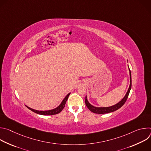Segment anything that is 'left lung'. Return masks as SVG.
<instances>
[{"label":"left lung","instance_id":"left-lung-1","mask_svg":"<svg viewBox=\"0 0 151 151\" xmlns=\"http://www.w3.org/2000/svg\"><path fill=\"white\" fill-rule=\"evenodd\" d=\"M128 70H129V73H130V86H129L128 91H127V93H126L125 96L123 97V99L121 101H119L118 103H117L116 104H115L113 106H111L96 107V106H94L90 103V102L88 101V100L87 99V96H86L85 100V104L87 106V107L90 111H91L93 113L97 114H107V113L114 112V111L119 109L120 107H121L124 105V104L125 103V101L128 98L129 93H130V91L132 88V75H131V71H130V69H129V67H128Z\"/></svg>","mask_w":151,"mask_h":151}]
</instances>
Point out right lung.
Masks as SVG:
<instances>
[{
  "instance_id": "1",
  "label": "right lung",
  "mask_w": 151,
  "mask_h": 151,
  "mask_svg": "<svg viewBox=\"0 0 151 151\" xmlns=\"http://www.w3.org/2000/svg\"><path fill=\"white\" fill-rule=\"evenodd\" d=\"M70 94V93L66 95V96L64 98V99L62 100L61 103L57 107H55V108H54V109H51V110H48V111H37V110L33 109L31 108V107H29L26 105V106L27 107L28 109L31 110L32 111H33L35 113H36L37 114H39V115H55V114H57L60 113V112H61V111L63 109L64 106H65V104L66 103V101L68 100V99Z\"/></svg>"
}]
</instances>
